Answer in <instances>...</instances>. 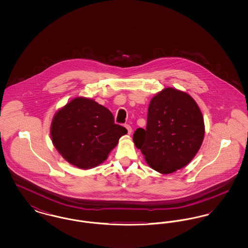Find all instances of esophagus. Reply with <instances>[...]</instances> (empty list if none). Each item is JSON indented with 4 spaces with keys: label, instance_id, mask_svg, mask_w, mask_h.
<instances>
[{
    "label": "esophagus",
    "instance_id": "1",
    "mask_svg": "<svg viewBox=\"0 0 248 248\" xmlns=\"http://www.w3.org/2000/svg\"><path fill=\"white\" fill-rule=\"evenodd\" d=\"M124 126H125V128L127 129V133H128V135H131V133H132V127L130 126L129 124H125Z\"/></svg>",
    "mask_w": 248,
    "mask_h": 248
}]
</instances>
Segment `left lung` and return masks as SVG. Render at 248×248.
Here are the masks:
<instances>
[{
	"mask_svg": "<svg viewBox=\"0 0 248 248\" xmlns=\"http://www.w3.org/2000/svg\"><path fill=\"white\" fill-rule=\"evenodd\" d=\"M203 136V118L195 100L168 87L152 98L146 129L136 130L133 140L153 169L170 174L193 159Z\"/></svg>",
	"mask_w": 248,
	"mask_h": 248,
	"instance_id": "left-lung-1",
	"label": "left lung"
}]
</instances>
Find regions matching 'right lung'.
Instances as JSON below:
<instances>
[{"label":"right lung","instance_id":"add662e5","mask_svg":"<svg viewBox=\"0 0 248 248\" xmlns=\"http://www.w3.org/2000/svg\"><path fill=\"white\" fill-rule=\"evenodd\" d=\"M50 133L55 148L68 163L90 169L106 160L127 130L114 123L107 108L79 96L55 114Z\"/></svg>","mask_w":248,"mask_h":248}]
</instances>
